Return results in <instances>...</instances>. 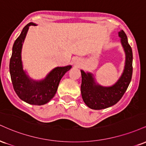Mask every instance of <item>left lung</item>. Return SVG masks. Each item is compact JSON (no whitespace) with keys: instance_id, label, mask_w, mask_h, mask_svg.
Segmentation results:
<instances>
[{"instance_id":"1","label":"left lung","mask_w":146,"mask_h":146,"mask_svg":"<svg viewBox=\"0 0 146 146\" xmlns=\"http://www.w3.org/2000/svg\"><path fill=\"white\" fill-rule=\"evenodd\" d=\"M125 52L124 71L117 82L110 87L95 84L91 73L81 71V93L84 103L94 110H101L115 105L121 100L130 84L132 75V51L126 34L123 30L119 32Z\"/></svg>"}]
</instances>
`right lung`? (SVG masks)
Returning a JSON list of instances; mask_svg holds the SVG:
<instances>
[{"mask_svg":"<svg viewBox=\"0 0 146 146\" xmlns=\"http://www.w3.org/2000/svg\"><path fill=\"white\" fill-rule=\"evenodd\" d=\"M29 26H36V25L32 23L27 25L13 45L9 62L10 75L14 89L21 100L29 104L43 105L54 97L60 80L71 66L54 68L42 81L30 80L23 71L21 60L22 46Z\"/></svg>","mask_w":146,"mask_h":146,"instance_id":"right-lung-1","label":"right lung"}]
</instances>
